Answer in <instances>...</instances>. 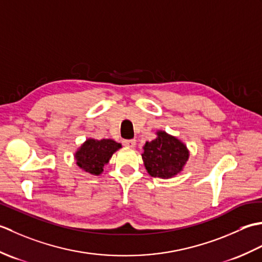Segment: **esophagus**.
Segmentation results:
<instances>
[{"instance_id": "34e87169", "label": "esophagus", "mask_w": 262, "mask_h": 262, "mask_svg": "<svg viewBox=\"0 0 262 262\" xmlns=\"http://www.w3.org/2000/svg\"><path fill=\"white\" fill-rule=\"evenodd\" d=\"M124 145L126 147L134 148L136 146V141L135 140H126V141H124Z\"/></svg>"}]
</instances>
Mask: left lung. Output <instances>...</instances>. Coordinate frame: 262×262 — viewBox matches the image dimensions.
<instances>
[{"mask_svg":"<svg viewBox=\"0 0 262 262\" xmlns=\"http://www.w3.org/2000/svg\"><path fill=\"white\" fill-rule=\"evenodd\" d=\"M143 149L142 159L147 173L161 179L180 173L189 159L186 144L164 130H158L157 138L146 142Z\"/></svg>","mask_w":262,"mask_h":262,"instance_id":"1","label":"left lung"}]
</instances>
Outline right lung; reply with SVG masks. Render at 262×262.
I'll return each mask as SVG.
<instances>
[{
    "mask_svg": "<svg viewBox=\"0 0 262 262\" xmlns=\"http://www.w3.org/2000/svg\"><path fill=\"white\" fill-rule=\"evenodd\" d=\"M119 148H121V144L110 138L100 141L88 138L77 148L74 159L81 170L92 176H99L103 172L104 165L109 163L113 154Z\"/></svg>",
    "mask_w": 262,
    "mask_h": 262,
    "instance_id": "right-lung-1",
    "label": "right lung"
}]
</instances>
